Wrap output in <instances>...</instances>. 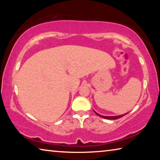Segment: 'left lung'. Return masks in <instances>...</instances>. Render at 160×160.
<instances>
[{
	"instance_id": "obj_1",
	"label": "left lung",
	"mask_w": 160,
	"mask_h": 160,
	"mask_svg": "<svg viewBox=\"0 0 160 160\" xmlns=\"http://www.w3.org/2000/svg\"><path fill=\"white\" fill-rule=\"evenodd\" d=\"M94 113H95L97 116H100V117L104 118H107V119H111V120H115V119H118V118H121V117H122V116H125V115L126 114V113H125V114L120 115V116H102V115H100V114H99V113H97L96 112H94Z\"/></svg>"
}]
</instances>
